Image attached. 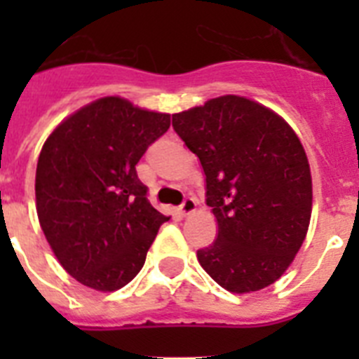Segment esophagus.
Segmentation results:
<instances>
[{
  "instance_id": "esophagus-1",
  "label": "esophagus",
  "mask_w": 359,
  "mask_h": 359,
  "mask_svg": "<svg viewBox=\"0 0 359 359\" xmlns=\"http://www.w3.org/2000/svg\"><path fill=\"white\" fill-rule=\"evenodd\" d=\"M180 212H182V215H190V214H194V212H196V199L187 198L185 201H183L182 207H180Z\"/></svg>"
}]
</instances>
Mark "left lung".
Instances as JSON below:
<instances>
[{
    "label": "left lung",
    "instance_id": "8db88e82",
    "mask_svg": "<svg viewBox=\"0 0 359 359\" xmlns=\"http://www.w3.org/2000/svg\"><path fill=\"white\" fill-rule=\"evenodd\" d=\"M172 128L199 158L217 236L198 250L203 269L230 293L268 287L307 236L313 180L304 145L273 109L223 95L174 113Z\"/></svg>",
    "mask_w": 359,
    "mask_h": 359
}]
</instances>
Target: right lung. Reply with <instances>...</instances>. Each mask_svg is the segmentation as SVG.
I'll use <instances>...</instances> for the list:
<instances>
[{"instance_id": "add662e5", "label": "right lung", "mask_w": 359, "mask_h": 359, "mask_svg": "<svg viewBox=\"0 0 359 359\" xmlns=\"http://www.w3.org/2000/svg\"><path fill=\"white\" fill-rule=\"evenodd\" d=\"M169 126V113L102 97L66 116L44 142L37 217L57 261L84 286L107 293L129 284L169 221L147 201L135 169Z\"/></svg>"}]
</instances>
